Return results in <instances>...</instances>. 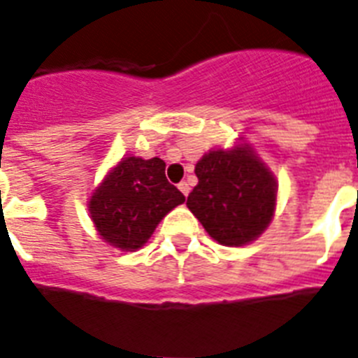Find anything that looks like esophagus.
Instances as JSON below:
<instances>
[{"mask_svg":"<svg viewBox=\"0 0 358 358\" xmlns=\"http://www.w3.org/2000/svg\"><path fill=\"white\" fill-rule=\"evenodd\" d=\"M178 189H180V191H182V194H184V196H187L189 191H191V187H189L187 182H180Z\"/></svg>","mask_w":358,"mask_h":358,"instance_id":"esophagus-1","label":"esophagus"}]
</instances>
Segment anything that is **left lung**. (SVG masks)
Segmentation results:
<instances>
[{"label": "left lung", "mask_w": 358, "mask_h": 358, "mask_svg": "<svg viewBox=\"0 0 358 358\" xmlns=\"http://www.w3.org/2000/svg\"><path fill=\"white\" fill-rule=\"evenodd\" d=\"M194 173L198 184L189 193L187 207L218 244L245 245L271 224L278 185L249 145L209 151Z\"/></svg>", "instance_id": "obj_1"}]
</instances>
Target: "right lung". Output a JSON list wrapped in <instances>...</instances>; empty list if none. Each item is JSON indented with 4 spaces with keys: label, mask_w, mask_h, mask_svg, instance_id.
Masks as SVG:
<instances>
[{
    "label": "right lung",
    "mask_w": 358,
    "mask_h": 358,
    "mask_svg": "<svg viewBox=\"0 0 358 358\" xmlns=\"http://www.w3.org/2000/svg\"><path fill=\"white\" fill-rule=\"evenodd\" d=\"M185 196L165 178V162L127 156L114 165L92 196L89 213L98 235L122 251H136Z\"/></svg>",
    "instance_id": "obj_1"
}]
</instances>
